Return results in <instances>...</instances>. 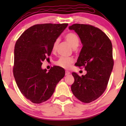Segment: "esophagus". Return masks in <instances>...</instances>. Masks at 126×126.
I'll return each instance as SVG.
<instances>
[{
  "label": "esophagus",
  "mask_w": 126,
  "mask_h": 126,
  "mask_svg": "<svg viewBox=\"0 0 126 126\" xmlns=\"http://www.w3.org/2000/svg\"><path fill=\"white\" fill-rule=\"evenodd\" d=\"M70 74V72L68 71V70H66V71H65V75H66V76L69 75Z\"/></svg>",
  "instance_id": "esophagus-1"
}]
</instances>
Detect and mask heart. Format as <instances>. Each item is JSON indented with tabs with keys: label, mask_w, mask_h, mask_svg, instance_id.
<instances>
[{
	"label": "heart",
	"mask_w": 126,
	"mask_h": 126,
	"mask_svg": "<svg viewBox=\"0 0 126 126\" xmlns=\"http://www.w3.org/2000/svg\"><path fill=\"white\" fill-rule=\"evenodd\" d=\"M65 38L66 41L74 49H76L79 44V38L76 34L73 32H69L65 35ZM59 42V39H57L53 44L52 47V51H55L56 50L57 45ZM74 63L73 58L70 57H61L56 61V64L57 66L63 68V69L70 68L71 65Z\"/></svg>",
	"instance_id": "heart-1"
}]
</instances>
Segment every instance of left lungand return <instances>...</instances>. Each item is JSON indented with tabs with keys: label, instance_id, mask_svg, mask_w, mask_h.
Here are the masks:
<instances>
[{
	"label": "left lung",
	"instance_id": "left-lung-1",
	"mask_svg": "<svg viewBox=\"0 0 126 126\" xmlns=\"http://www.w3.org/2000/svg\"><path fill=\"white\" fill-rule=\"evenodd\" d=\"M69 29L75 30L82 44L75 65L87 71L81 76L72 73L71 90L79 100L89 103L98 99L107 86L113 66L112 45L106 34L93 26L73 24Z\"/></svg>",
	"mask_w": 126,
	"mask_h": 126
}]
</instances>
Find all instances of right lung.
<instances>
[{
  "mask_svg": "<svg viewBox=\"0 0 126 126\" xmlns=\"http://www.w3.org/2000/svg\"><path fill=\"white\" fill-rule=\"evenodd\" d=\"M68 23L35 25L25 31L16 42L13 73L20 92L35 104L47 100L58 82L64 77L65 70L58 66L49 72L42 68L48 59L55 41Z\"/></svg>",
  "mask_w": 126,
  "mask_h": 126,
  "instance_id": "add662e5",
  "label": "right lung"
}]
</instances>
